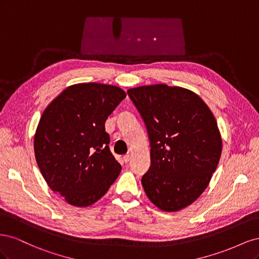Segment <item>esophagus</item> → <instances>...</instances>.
Wrapping results in <instances>:
<instances>
[{
    "mask_svg": "<svg viewBox=\"0 0 259 259\" xmlns=\"http://www.w3.org/2000/svg\"><path fill=\"white\" fill-rule=\"evenodd\" d=\"M123 160H124L125 163H127V162L131 160V155H130V154H125V155L123 156Z\"/></svg>",
    "mask_w": 259,
    "mask_h": 259,
    "instance_id": "1",
    "label": "esophagus"
}]
</instances>
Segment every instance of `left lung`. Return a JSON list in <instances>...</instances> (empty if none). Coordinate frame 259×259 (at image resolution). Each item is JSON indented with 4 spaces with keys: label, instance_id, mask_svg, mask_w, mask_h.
<instances>
[{
    "label": "left lung",
    "instance_id": "obj_1",
    "mask_svg": "<svg viewBox=\"0 0 259 259\" xmlns=\"http://www.w3.org/2000/svg\"><path fill=\"white\" fill-rule=\"evenodd\" d=\"M127 94L150 139L151 166L142 178L148 199L164 211L189 206L207 188L222 155L213 112L179 86H138Z\"/></svg>",
    "mask_w": 259,
    "mask_h": 259
}]
</instances>
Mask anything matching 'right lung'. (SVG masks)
<instances>
[{
    "instance_id": "right-lung-1",
    "label": "right lung",
    "mask_w": 259,
    "mask_h": 259,
    "mask_svg": "<svg viewBox=\"0 0 259 259\" xmlns=\"http://www.w3.org/2000/svg\"><path fill=\"white\" fill-rule=\"evenodd\" d=\"M125 97L114 85L79 83L62 91L42 113L35 160L49 187L69 204H94L120 175L105 123Z\"/></svg>"
}]
</instances>
